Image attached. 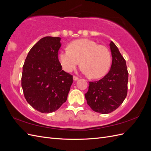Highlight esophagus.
I'll return each instance as SVG.
<instances>
[{"label": "esophagus", "instance_id": "obj_1", "mask_svg": "<svg viewBox=\"0 0 151 151\" xmlns=\"http://www.w3.org/2000/svg\"><path fill=\"white\" fill-rule=\"evenodd\" d=\"M73 79H74V81H77L79 79V78L77 76H73Z\"/></svg>", "mask_w": 151, "mask_h": 151}]
</instances>
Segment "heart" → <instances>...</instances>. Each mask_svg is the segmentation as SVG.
<instances>
[{"label":"heart","instance_id":"obj_1","mask_svg":"<svg viewBox=\"0 0 151 151\" xmlns=\"http://www.w3.org/2000/svg\"><path fill=\"white\" fill-rule=\"evenodd\" d=\"M68 48L58 53V61L65 72L72 71L81 61L83 71L92 78H99L106 74L111 63V55L106 47L84 38L71 42Z\"/></svg>","mask_w":151,"mask_h":151}]
</instances>
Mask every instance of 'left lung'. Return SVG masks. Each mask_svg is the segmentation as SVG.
Listing matches in <instances>:
<instances>
[{"label": "left lung", "mask_w": 151, "mask_h": 151, "mask_svg": "<svg viewBox=\"0 0 151 151\" xmlns=\"http://www.w3.org/2000/svg\"><path fill=\"white\" fill-rule=\"evenodd\" d=\"M112 63L109 72L98 81L89 82L85 94L87 103L93 111L108 114L115 111L127 95L129 72L126 62L112 41L109 43Z\"/></svg>", "instance_id": "8db88e82"}]
</instances>
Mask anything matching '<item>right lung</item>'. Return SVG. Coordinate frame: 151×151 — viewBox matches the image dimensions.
I'll list each match as a JSON object with an SVG mask.
<instances>
[{
  "mask_svg": "<svg viewBox=\"0 0 151 151\" xmlns=\"http://www.w3.org/2000/svg\"><path fill=\"white\" fill-rule=\"evenodd\" d=\"M61 38L46 36L31 48L22 67L21 86L31 106L43 113L55 111L67 99L72 76L58 59Z\"/></svg>",
  "mask_w": 151,
  "mask_h": 151,
  "instance_id": "add662e5",
  "label": "right lung"
}]
</instances>
